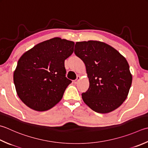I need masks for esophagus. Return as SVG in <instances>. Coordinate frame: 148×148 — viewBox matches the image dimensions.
Returning a JSON list of instances; mask_svg holds the SVG:
<instances>
[{
  "label": "esophagus",
  "mask_w": 148,
  "mask_h": 148,
  "mask_svg": "<svg viewBox=\"0 0 148 148\" xmlns=\"http://www.w3.org/2000/svg\"><path fill=\"white\" fill-rule=\"evenodd\" d=\"M80 78H81V77H80V76H77L76 79H75V80L74 81V84H77V82H79V81Z\"/></svg>",
  "instance_id": "esophagus-1"
}]
</instances>
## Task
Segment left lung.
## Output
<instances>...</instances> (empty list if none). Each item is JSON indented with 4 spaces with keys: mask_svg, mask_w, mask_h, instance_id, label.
I'll use <instances>...</instances> for the list:
<instances>
[{
    "mask_svg": "<svg viewBox=\"0 0 148 148\" xmlns=\"http://www.w3.org/2000/svg\"><path fill=\"white\" fill-rule=\"evenodd\" d=\"M74 53L85 63L89 80L88 90L82 94L84 103L101 114L119 108L132 83L125 58L112 46L95 40L76 42Z\"/></svg>",
    "mask_w": 148,
    "mask_h": 148,
    "instance_id": "left-lung-1",
    "label": "left lung"
}]
</instances>
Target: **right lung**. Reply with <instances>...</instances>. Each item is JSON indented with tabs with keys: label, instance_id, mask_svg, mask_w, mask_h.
I'll list each match as a JSON object with an SVG mask.
<instances>
[{
	"label": "right lung",
	"instance_id": "add662e5",
	"mask_svg": "<svg viewBox=\"0 0 148 148\" xmlns=\"http://www.w3.org/2000/svg\"><path fill=\"white\" fill-rule=\"evenodd\" d=\"M74 42L56 37L22 55L14 71L16 93L25 105L43 112L62 99L71 81L65 77V60L74 52Z\"/></svg>",
	"mask_w": 148,
	"mask_h": 148
}]
</instances>
